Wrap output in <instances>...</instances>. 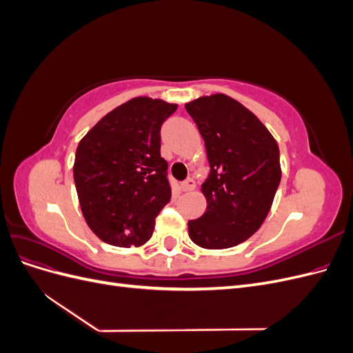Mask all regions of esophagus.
<instances>
[{"instance_id":"34e87169","label":"esophagus","mask_w":353,"mask_h":353,"mask_svg":"<svg viewBox=\"0 0 353 353\" xmlns=\"http://www.w3.org/2000/svg\"><path fill=\"white\" fill-rule=\"evenodd\" d=\"M194 187H196V183H194L193 178H188V179H185V181H183V183H181V190H183V191H191Z\"/></svg>"}]
</instances>
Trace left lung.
<instances>
[{
  "label": "left lung",
  "mask_w": 353,
  "mask_h": 353,
  "mask_svg": "<svg viewBox=\"0 0 353 353\" xmlns=\"http://www.w3.org/2000/svg\"><path fill=\"white\" fill-rule=\"evenodd\" d=\"M205 140L210 174L201 191L205 215L188 221V236L203 249L234 248L261 228L281 181L280 150L249 109L225 94L187 103Z\"/></svg>",
  "instance_id": "8db88e82"
}]
</instances>
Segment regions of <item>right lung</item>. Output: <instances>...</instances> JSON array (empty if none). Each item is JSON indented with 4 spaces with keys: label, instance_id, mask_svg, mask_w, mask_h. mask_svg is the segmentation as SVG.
<instances>
[{
    "label": "right lung",
    "instance_id": "obj_1",
    "mask_svg": "<svg viewBox=\"0 0 353 353\" xmlns=\"http://www.w3.org/2000/svg\"><path fill=\"white\" fill-rule=\"evenodd\" d=\"M176 104L137 97L100 119L74 156L73 179L92 232L117 248L150 240L154 219L170 201L160 128Z\"/></svg>",
    "mask_w": 353,
    "mask_h": 353
}]
</instances>
